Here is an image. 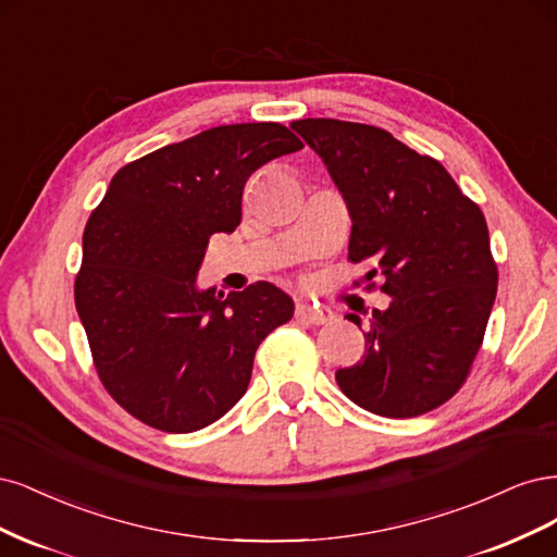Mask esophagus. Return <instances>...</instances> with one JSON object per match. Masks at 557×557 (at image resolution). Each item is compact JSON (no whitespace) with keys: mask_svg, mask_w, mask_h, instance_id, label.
I'll return each instance as SVG.
<instances>
[{"mask_svg":"<svg viewBox=\"0 0 557 557\" xmlns=\"http://www.w3.org/2000/svg\"><path fill=\"white\" fill-rule=\"evenodd\" d=\"M296 319L302 321V324L321 326V324H329V321L333 319V312L326 310V308H319V305L298 302V305H296Z\"/></svg>","mask_w":557,"mask_h":557,"instance_id":"34e87169","label":"esophagus"}]
</instances>
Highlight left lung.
<instances>
[{
  "label": "left lung",
  "mask_w": 557,
  "mask_h": 557,
  "mask_svg": "<svg viewBox=\"0 0 557 557\" xmlns=\"http://www.w3.org/2000/svg\"><path fill=\"white\" fill-rule=\"evenodd\" d=\"M292 129L347 203L349 261H368V289L380 273L391 296L372 310L361 361L335 372L337 386L372 414H425L456 396L486 333L497 294L486 218L437 159L380 127L308 117Z\"/></svg>",
  "instance_id": "8db88e82"
}]
</instances>
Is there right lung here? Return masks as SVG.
<instances>
[{"label":"right lung","mask_w":557,"mask_h":557,"mask_svg":"<svg viewBox=\"0 0 557 557\" xmlns=\"http://www.w3.org/2000/svg\"><path fill=\"white\" fill-rule=\"evenodd\" d=\"M300 148L277 122L212 127L122 166L89 214L76 310L103 388L138 421L194 433L222 419L294 317L271 282L224 296L196 275L210 236L240 224L247 177Z\"/></svg>","instance_id":"add662e5"}]
</instances>
